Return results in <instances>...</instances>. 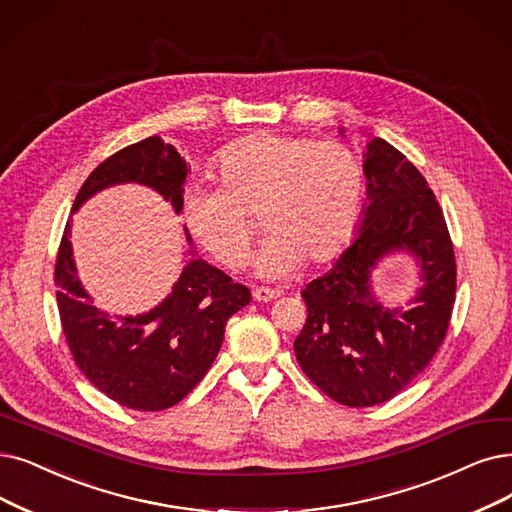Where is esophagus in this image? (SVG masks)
<instances>
[{"label":"esophagus","mask_w":512,"mask_h":512,"mask_svg":"<svg viewBox=\"0 0 512 512\" xmlns=\"http://www.w3.org/2000/svg\"><path fill=\"white\" fill-rule=\"evenodd\" d=\"M252 296H254V300H258V302H269V300H273V298L277 296V292L271 290V288H254V290H252Z\"/></svg>","instance_id":"34e87169"}]
</instances>
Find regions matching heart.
<instances>
[{
	"label": "heart",
	"instance_id": "heart-1",
	"mask_svg": "<svg viewBox=\"0 0 512 512\" xmlns=\"http://www.w3.org/2000/svg\"><path fill=\"white\" fill-rule=\"evenodd\" d=\"M220 185H189L182 220L218 262L239 269L248 260L260 208L267 229L252 267L258 277L294 275L309 258H332L361 216L365 174L359 157L340 142L254 134L216 159Z\"/></svg>",
	"mask_w": 512,
	"mask_h": 512
}]
</instances>
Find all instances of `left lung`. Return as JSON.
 Here are the masks:
<instances>
[{
  "instance_id": "8db88e82",
  "label": "left lung",
  "mask_w": 512,
  "mask_h": 512,
  "mask_svg": "<svg viewBox=\"0 0 512 512\" xmlns=\"http://www.w3.org/2000/svg\"><path fill=\"white\" fill-rule=\"evenodd\" d=\"M363 174L367 201L357 235L330 269L304 285L309 315L294 340L302 372L349 407L393 399L422 374L445 338L456 298L452 239L426 178L378 136L365 142ZM397 253L413 256L421 283L405 307H388L371 277Z\"/></svg>"
}]
</instances>
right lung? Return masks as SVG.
<instances>
[{"instance_id":"obj_1","label":"right lung","mask_w":512,"mask_h":512,"mask_svg":"<svg viewBox=\"0 0 512 512\" xmlns=\"http://www.w3.org/2000/svg\"><path fill=\"white\" fill-rule=\"evenodd\" d=\"M187 161L161 136H151L117 151L88 176L79 189L75 214L96 193L117 185H142L182 212ZM71 227L67 220L56 258V300L60 323L75 365L115 403L138 412L168 410L185 399L214 363L224 325L250 304L252 294L241 283L212 267L193 250L172 292L147 313L109 315L92 304L77 277Z\"/></svg>"}]
</instances>
